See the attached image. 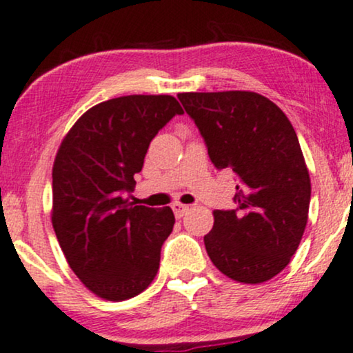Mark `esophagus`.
<instances>
[{
  "mask_svg": "<svg viewBox=\"0 0 353 353\" xmlns=\"http://www.w3.org/2000/svg\"><path fill=\"white\" fill-rule=\"evenodd\" d=\"M172 210H173V212H175L176 217H183L186 212H188L190 206H186V204H181V203H173Z\"/></svg>",
  "mask_w": 353,
  "mask_h": 353,
  "instance_id": "esophagus-1",
  "label": "esophagus"
}]
</instances>
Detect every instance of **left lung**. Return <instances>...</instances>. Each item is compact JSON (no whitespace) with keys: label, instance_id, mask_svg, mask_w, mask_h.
I'll use <instances>...</instances> for the list:
<instances>
[{"label":"left lung","instance_id":"8db88e82","mask_svg":"<svg viewBox=\"0 0 353 353\" xmlns=\"http://www.w3.org/2000/svg\"><path fill=\"white\" fill-rule=\"evenodd\" d=\"M216 168L239 176L232 211H214L204 245L214 267L239 283L278 275L298 250L311 180L290 119L254 91L180 93Z\"/></svg>","mask_w":353,"mask_h":353}]
</instances>
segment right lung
Here are the masks:
<instances>
[{
	"label": "right lung",
	"instance_id": "right-lung-1",
	"mask_svg": "<svg viewBox=\"0 0 353 353\" xmlns=\"http://www.w3.org/2000/svg\"><path fill=\"white\" fill-rule=\"evenodd\" d=\"M175 114L170 94H129L90 108L72 125L52 168V225L65 259L98 298L124 301L154 280L172 232L170 208L125 198L152 139Z\"/></svg>",
	"mask_w": 353,
	"mask_h": 353
}]
</instances>
